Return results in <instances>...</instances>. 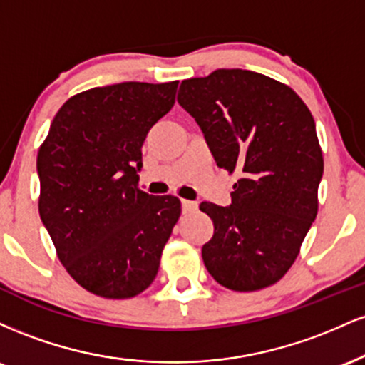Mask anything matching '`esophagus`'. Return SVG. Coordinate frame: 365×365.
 I'll use <instances>...</instances> for the list:
<instances>
[{
	"instance_id": "1",
	"label": "esophagus",
	"mask_w": 365,
	"mask_h": 365,
	"mask_svg": "<svg viewBox=\"0 0 365 365\" xmlns=\"http://www.w3.org/2000/svg\"><path fill=\"white\" fill-rule=\"evenodd\" d=\"M182 209L183 212H194L197 209V202H192V200H182Z\"/></svg>"
}]
</instances>
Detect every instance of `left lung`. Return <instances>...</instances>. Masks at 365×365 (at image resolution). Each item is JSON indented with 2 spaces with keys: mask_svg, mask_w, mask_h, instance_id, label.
<instances>
[{
  "mask_svg": "<svg viewBox=\"0 0 365 365\" xmlns=\"http://www.w3.org/2000/svg\"><path fill=\"white\" fill-rule=\"evenodd\" d=\"M178 103L216 165L238 175L228 207L199 206L215 223L202 247L209 274L235 292L271 287L295 262L319 207L324 161L311 111L292 87L240 68L183 81Z\"/></svg>",
  "mask_w": 365,
  "mask_h": 365,
  "instance_id": "1",
  "label": "left lung"
}]
</instances>
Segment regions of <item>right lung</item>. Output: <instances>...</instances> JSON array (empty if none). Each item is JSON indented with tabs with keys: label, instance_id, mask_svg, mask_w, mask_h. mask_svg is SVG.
Masks as SVG:
<instances>
[{
	"label": "right lung",
	"instance_id": "add662e5",
	"mask_svg": "<svg viewBox=\"0 0 365 365\" xmlns=\"http://www.w3.org/2000/svg\"><path fill=\"white\" fill-rule=\"evenodd\" d=\"M178 81L123 82L72 96L37 154L39 215L68 274L94 295L132 299L156 278L178 197L142 192V144Z\"/></svg>",
	"mask_w": 365,
	"mask_h": 365
}]
</instances>
